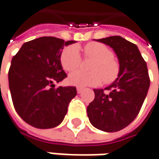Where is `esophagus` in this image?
<instances>
[{
	"instance_id": "esophagus-1",
	"label": "esophagus",
	"mask_w": 159,
	"mask_h": 159,
	"mask_svg": "<svg viewBox=\"0 0 159 159\" xmlns=\"http://www.w3.org/2000/svg\"><path fill=\"white\" fill-rule=\"evenodd\" d=\"M76 91H77V93H81L83 92V88H81V87H77L76 88Z\"/></svg>"
}]
</instances>
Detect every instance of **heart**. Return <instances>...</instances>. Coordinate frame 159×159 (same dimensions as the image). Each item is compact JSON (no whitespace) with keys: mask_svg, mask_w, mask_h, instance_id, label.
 Here are the masks:
<instances>
[{"mask_svg":"<svg viewBox=\"0 0 159 159\" xmlns=\"http://www.w3.org/2000/svg\"><path fill=\"white\" fill-rule=\"evenodd\" d=\"M84 55L92 59L89 65L91 71L77 70L69 75L68 83L78 87L96 86L103 82L111 84L116 79L120 73V64L113 57L112 51L105 44L100 43H89L84 49ZM60 63L63 69L71 72L76 69L81 63V55L75 45L66 47L60 55Z\"/></svg>","mask_w":159,"mask_h":159,"instance_id":"heart-1","label":"heart"}]
</instances>
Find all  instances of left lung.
I'll use <instances>...</instances> for the list:
<instances>
[{
	"label": "left lung",
	"mask_w": 159,
	"mask_h": 159,
	"mask_svg": "<svg viewBox=\"0 0 159 159\" xmlns=\"http://www.w3.org/2000/svg\"><path fill=\"white\" fill-rule=\"evenodd\" d=\"M97 42L113 49L120 64V73L109 86L93 89L95 98L87 107V116L95 128L114 133L134 120L147 96L150 81L147 64L134 43L121 36Z\"/></svg>",
	"instance_id": "1"
}]
</instances>
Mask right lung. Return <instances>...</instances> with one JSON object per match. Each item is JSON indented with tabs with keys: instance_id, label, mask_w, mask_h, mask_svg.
I'll list each match as a JSON object with an SVG mask.
<instances>
[{
	"instance_id": "add662e5",
	"label": "right lung",
	"mask_w": 159,
	"mask_h": 159,
	"mask_svg": "<svg viewBox=\"0 0 159 159\" xmlns=\"http://www.w3.org/2000/svg\"><path fill=\"white\" fill-rule=\"evenodd\" d=\"M75 43L43 36L25 43L12 58L9 85L13 105L18 116L34 127L58 126L76 95L75 87L55 88L54 84L66 77L60 55L64 46Z\"/></svg>"
}]
</instances>
